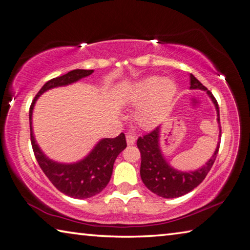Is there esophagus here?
Masks as SVG:
<instances>
[{
    "mask_svg": "<svg viewBox=\"0 0 250 250\" xmlns=\"http://www.w3.org/2000/svg\"><path fill=\"white\" fill-rule=\"evenodd\" d=\"M125 138H126V144H128L129 146H132V145H134V142H136L137 136L132 132H128V133H125Z\"/></svg>",
    "mask_w": 250,
    "mask_h": 250,
    "instance_id": "34e87169",
    "label": "esophagus"
}]
</instances>
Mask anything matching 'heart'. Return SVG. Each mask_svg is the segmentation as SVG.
Instances as JSON below:
<instances>
[{"mask_svg":"<svg viewBox=\"0 0 250 250\" xmlns=\"http://www.w3.org/2000/svg\"><path fill=\"white\" fill-rule=\"evenodd\" d=\"M177 93L175 81L158 75L141 79L132 86L130 101L140 105L136 113L138 125L150 129L159 125L167 114Z\"/></svg>","mask_w":250,"mask_h":250,"instance_id":"heart-1","label":"heart"}]
</instances>
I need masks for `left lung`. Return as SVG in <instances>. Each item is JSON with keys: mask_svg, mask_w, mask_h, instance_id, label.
I'll return each mask as SVG.
<instances>
[{"mask_svg": "<svg viewBox=\"0 0 250 250\" xmlns=\"http://www.w3.org/2000/svg\"><path fill=\"white\" fill-rule=\"evenodd\" d=\"M190 89H200L207 91L208 96L211 98L213 104L216 106L218 116L217 120L218 124L220 125L219 106H218L217 100L210 91L201 84V82L197 80L192 74H190ZM159 133L160 126H157L151 132L145 134L144 137L138 138L137 146L141 153V179L150 191L162 198H177L184 196L186 193L191 191L192 189H195L197 186H199L204 181L206 176L208 175V172L210 171L213 162L217 158L218 151H219L220 141L218 142L215 153L212 154V157L204 167L195 170V171L182 172L172 168L166 161L165 157L162 156L159 146Z\"/></svg>", "mask_w": 250, "mask_h": 250, "instance_id": "8db88e82", "label": "left lung"}]
</instances>
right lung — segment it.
I'll use <instances>...</instances> for the list:
<instances>
[{
	"mask_svg": "<svg viewBox=\"0 0 250 250\" xmlns=\"http://www.w3.org/2000/svg\"><path fill=\"white\" fill-rule=\"evenodd\" d=\"M93 70H72L61 77L47 81L35 96L30 106V136L37 161L53 186L62 193L77 199H85L100 193L109 184L113 164L122 150L126 146L125 133L116 138L100 140L84 159L74 164H59L47 158L38 146L32 130V113L35 101L45 91L57 86L68 85L82 78L92 74Z\"/></svg>",
	"mask_w": 250,
	"mask_h": 250,
	"instance_id": "1",
	"label": "right lung"
}]
</instances>
